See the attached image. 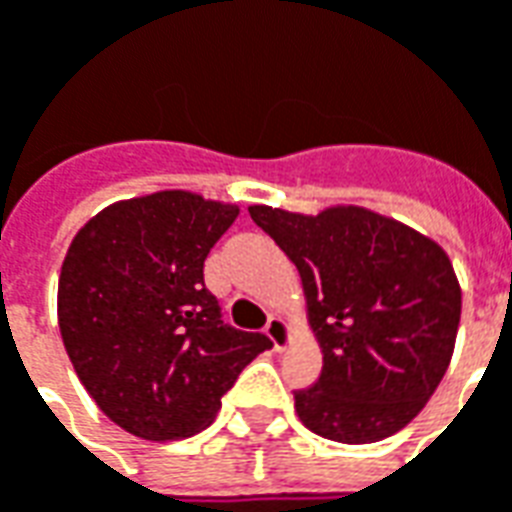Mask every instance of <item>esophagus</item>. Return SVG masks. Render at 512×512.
Listing matches in <instances>:
<instances>
[{
    "label": "esophagus",
    "instance_id": "esophagus-1",
    "mask_svg": "<svg viewBox=\"0 0 512 512\" xmlns=\"http://www.w3.org/2000/svg\"><path fill=\"white\" fill-rule=\"evenodd\" d=\"M266 334L268 340L274 343V351H285L293 340V334H290V326L285 318H279V315H271L266 323Z\"/></svg>",
    "mask_w": 512,
    "mask_h": 512
}]
</instances>
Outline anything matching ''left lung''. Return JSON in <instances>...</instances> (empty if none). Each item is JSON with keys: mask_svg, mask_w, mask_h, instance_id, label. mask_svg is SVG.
<instances>
[{"mask_svg": "<svg viewBox=\"0 0 512 512\" xmlns=\"http://www.w3.org/2000/svg\"><path fill=\"white\" fill-rule=\"evenodd\" d=\"M299 268L321 345L318 384L296 414L323 439L370 444L406 428L450 367L461 285L450 257L414 227L359 205L315 216L249 205Z\"/></svg>", "mask_w": 512, "mask_h": 512, "instance_id": "obj_1", "label": "left lung"}]
</instances>
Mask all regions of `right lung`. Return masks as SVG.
Here are the masks:
<instances>
[{
  "label": "right lung",
  "instance_id": "1",
  "mask_svg": "<svg viewBox=\"0 0 512 512\" xmlns=\"http://www.w3.org/2000/svg\"><path fill=\"white\" fill-rule=\"evenodd\" d=\"M238 205L183 189L112 202L73 235L57 321L76 376L115 425L147 441L194 436L257 354L222 321L202 266Z\"/></svg>",
  "mask_w": 512,
  "mask_h": 512
}]
</instances>
